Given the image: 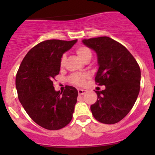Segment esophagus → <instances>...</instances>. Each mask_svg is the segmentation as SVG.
<instances>
[{"label":"esophagus","mask_w":155,"mask_h":155,"mask_svg":"<svg viewBox=\"0 0 155 155\" xmlns=\"http://www.w3.org/2000/svg\"><path fill=\"white\" fill-rule=\"evenodd\" d=\"M87 91L86 90H84V89H78V93H79V95H83L86 93Z\"/></svg>","instance_id":"34e87169"}]
</instances>
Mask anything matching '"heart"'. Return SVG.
<instances>
[{
  "mask_svg": "<svg viewBox=\"0 0 155 155\" xmlns=\"http://www.w3.org/2000/svg\"><path fill=\"white\" fill-rule=\"evenodd\" d=\"M76 53L82 61L84 62L87 60H91L92 57V52L88 47L85 46H78L76 48ZM66 55L63 54L61 58V66L64 67L66 61ZM88 78V75L86 73H79V74H73L70 77V81L72 84L77 86H83L85 84V81Z\"/></svg>",
  "mask_w": 155,
  "mask_h": 155,
  "instance_id": "b5f03b06",
  "label": "heart"
}]
</instances>
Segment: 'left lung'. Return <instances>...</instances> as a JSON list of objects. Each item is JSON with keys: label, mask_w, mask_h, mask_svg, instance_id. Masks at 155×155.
Listing matches in <instances>:
<instances>
[{"label": "left lung", "mask_w": 155, "mask_h": 155, "mask_svg": "<svg viewBox=\"0 0 155 155\" xmlns=\"http://www.w3.org/2000/svg\"><path fill=\"white\" fill-rule=\"evenodd\" d=\"M87 47L97 53L99 68L95 76L97 100L91 106L92 115L104 124L122 120L131 110L140 90L141 71L134 56L123 45L108 37L83 40Z\"/></svg>", "instance_id": "obj_1"}]
</instances>
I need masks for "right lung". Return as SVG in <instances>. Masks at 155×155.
I'll use <instances>...</instances> for the list:
<instances>
[{"label":"right lung","instance_id":"right-lung-1","mask_svg":"<svg viewBox=\"0 0 155 155\" xmlns=\"http://www.w3.org/2000/svg\"><path fill=\"white\" fill-rule=\"evenodd\" d=\"M76 42H41L27 53L17 72L18 100L31 119L45 129H61L72 120L78 91L67 85L64 92L56 91L52 80L60 71L61 56Z\"/></svg>","mask_w":155,"mask_h":155}]
</instances>
